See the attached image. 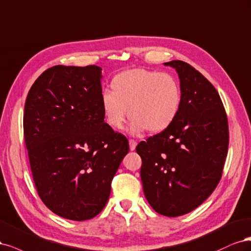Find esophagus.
<instances>
[{
    "mask_svg": "<svg viewBox=\"0 0 251 251\" xmlns=\"http://www.w3.org/2000/svg\"><path fill=\"white\" fill-rule=\"evenodd\" d=\"M136 145H137V143L134 140H129V149H130L131 151L135 150Z\"/></svg>",
    "mask_w": 251,
    "mask_h": 251,
    "instance_id": "34e87169",
    "label": "esophagus"
}]
</instances>
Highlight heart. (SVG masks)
<instances>
[{
	"label": "heart",
	"mask_w": 251,
	"mask_h": 251,
	"mask_svg": "<svg viewBox=\"0 0 251 251\" xmlns=\"http://www.w3.org/2000/svg\"><path fill=\"white\" fill-rule=\"evenodd\" d=\"M112 92L101 94L103 116L111 128L121 129L126 118L132 119L129 131L139 134L165 131L178 116L181 90L176 78L168 73L131 69L111 81Z\"/></svg>",
	"instance_id": "b5f03b06"
}]
</instances>
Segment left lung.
Listing matches in <instances>:
<instances>
[{
    "label": "left lung",
    "mask_w": 251,
    "mask_h": 251,
    "mask_svg": "<svg viewBox=\"0 0 251 251\" xmlns=\"http://www.w3.org/2000/svg\"><path fill=\"white\" fill-rule=\"evenodd\" d=\"M178 74L181 106L165 131L136 146L145 197L160 215L178 217L205 201L219 183L228 149L227 117L219 94L189 63L165 62Z\"/></svg>",
    "instance_id": "1"
}]
</instances>
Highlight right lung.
I'll return each mask as SVG.
<instances>
[{"instance_id":"1","label":"right lung","mask_w":251,"mask_h":251,"mask_svg":"<svg viewBox=\"0 0 251 251\" xmlns=\"http://www.w3.org/2000/svg\"><path fill=\"white\" fill-rule=\"evenodd\" d=\"M102 69L55 66L31 86L24 135L40 199L66 219L84 221L106 205L128 141L104 122Z\"/></svg>"}]
</instances>
